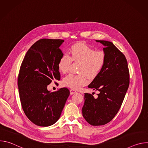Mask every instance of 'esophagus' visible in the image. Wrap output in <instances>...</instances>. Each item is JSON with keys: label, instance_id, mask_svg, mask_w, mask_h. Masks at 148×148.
<instances>
[{"label": "esophagus", "instance_id": "obj_1", "mask_svg": "<svg viewBox=\"0 0 148 148\" xmlns=\"http://www.w3.org/2000/svg\"><path fill=\"white\" fill-rule=\"evenodd\" d=\"M76 92H77V91H76L75 90H73V89L70 90V94H71V95L74 94H75Z\"/></svg>", "mask_w": 148, "mask_h": 148}]
</instances>
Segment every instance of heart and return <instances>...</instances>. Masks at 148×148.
Listing matches in <instances>:
<instances>
[{
  "label": "heart",
  "instance_id": "obj_1",
  "mask_svg": "<svg viewBox=\"0 0 148 148\" xmlns=\"http://www.w3.org/2000/svg\"><path fill=\"white\" fill-rule=\"evenodd\" d=\"M70 55H63L59 60L58 67L62 73L69 71L71 61L79 62V74H70L63 79L62 82L65 86L73 89H78L86 85L88 76L95 77L103 69L106 54L102 50H95L84 43H78L70 49Z\"/></svg>",
  "mask_w": 148,
  "mask_h": 148
}]
</instances>
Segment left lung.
I'll return each instance as SVG.
<instances>
[{
    "label": "left lung",
    "instance_id": "8db88e82",
    "mask_svg": "<svg viewBox=\"0 0 148 148\" xmlns=\"http://www.w3.org/2000/svg\"><path fill=\"white\" fill-rule=\"evenodd\" d=\"M103 46L106 54L105 65L88 86L98 91V97L84 95L82 108L84 118L93 126L110 122L119 110L130 85V73L125 56L111 41L96 40Z\"/></svg>",
    "mask_w": 148,
    "mask_h": 148
}]
</instances>
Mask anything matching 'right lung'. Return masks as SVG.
<instances>
[{
    "instance_id": "1",
    "label": "right lung",
    "mask_w": 148,
    "mask_h": 148,
    "mask_svg": "<svg viewBox=\"0 0 148 148\" xmlns=\"http://www.w3.org/2000/svg\"><path fill=\"white\" fill-rule=\"evenodd\" d=\"M64 40L43 38L26 53L21 64L17 85L23 110L33 123L49 126L60 118L70 95L67 88L47 90L53 80H60L58 64L63 56L59 49Z\"/></svg>"
}]
</instances>
